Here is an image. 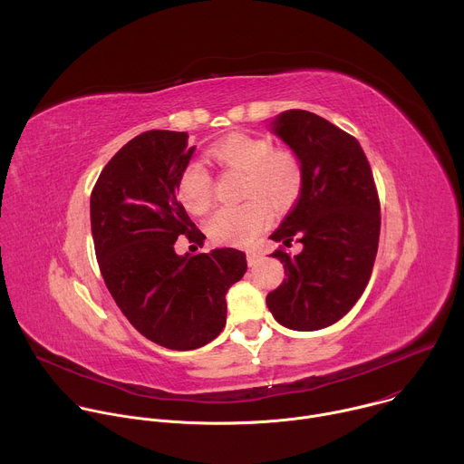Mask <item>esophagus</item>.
I'll return each instance as SVG.
<instances>
[{
  "mask_svg": "<svg viewBox=\"0 0 464 464\" xmlns=\"http://www.w3.org/2000/svg\"><path fill=\"white\" fill-rule=\"evenodd\" d=\"M262 260V255L256 251H247V264L249 266H256V264Z\"/></svg>",
  "mask_w": 464,
  "mask_h": 464,
  "instance_id": "obj_1",
  "label": "esophagus"
}]
</instances>
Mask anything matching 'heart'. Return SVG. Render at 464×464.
<instances>
[{
  "label": "heart",
  "mask_w": 464,
  "mask_h": 464,
  "mask_svg": "<svg viewBox=\"0 0 464 464\" xmlns=\"http://www.w3.org/2000/svg\"><path fill=\"white\" fill-rule=\"evenodd\" d=\"M208 158L220 167L244 174L242 196L247 200L237 208L218 209L208 222L206 231L217 244L249 246L266 227L270 211L290 209L303 187V167L299 158L285 149H272L264 138L235 131L217 141ZM176 196L183 209L204 215L213 202V181L202 163H188L178 179Z\"/></svg>",
  "instance_id": "b5f03b06"
}]
</instances>
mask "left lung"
<instances>
[{"label": "left lung", "instance_id": "left-lung-1", "mask_svg": "<svg viewBox=\"0 0 464 464\" xmlns=\"http://www.w3.org/2000/svg\"><path fill=\"white\" fill-rule=\"evenodd\" d=\"M272 131L299 158L303 187L292 211L270 237L286 247L272 256L286 279L266 304L286 328L319 330L340 321L363 294L378 251L380 202L371 165L347 131L306 110H286Z\"/></svg>", "mask_w": 464, "mask_h": 464}]
</instances>
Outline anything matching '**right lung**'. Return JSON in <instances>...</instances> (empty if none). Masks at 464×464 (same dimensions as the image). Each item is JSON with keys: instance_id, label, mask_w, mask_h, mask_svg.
<instances>
[{"instance_id": "add662e5", "label": "right lung", "mask_w": 464, "mask_h": 464, "mask_svg": "<svg viewBox=\"0 0 464 464\" xmlns=\"http://www.w3.org/2000/svg\"><path fill=\"white\" fill-rule=\"evenodd\" d=\"M187 131L150 130L128 141L102 169L90 200L92 235L102 279L126 319L150 342L192 351L226 324L227 290L247 270L233 247L178 255L185 235H206L178 202L176 185L194 149Z\"/></svg>"}]
</instances>
